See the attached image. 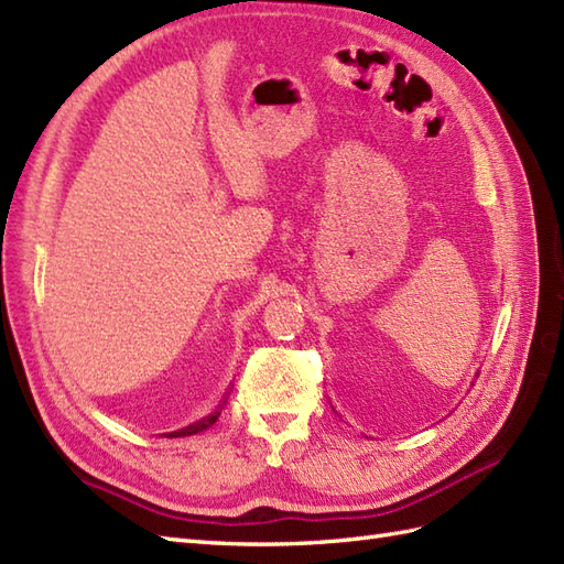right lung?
Masks as SVG:
<instances>
[{
    "instance_id": "obj_1",
    "label": "right lung",
    "mask_w": 564,
    "mask_h": 564,
    "mask_svg": "<svg viewBox=\"0 0 564 564\" xmlns=\"http://www.w3.org/2000/svg\"><path fill=\"white\" fill-rule=\"evenodd\" d=\"M226 401H228V399H226ZM226 401H223V403H226ZM223 403H220V409H223ZM220 409H218L216 413H212V415H206L204 421H199V423L187 425V427H182V430H177V432H170V437H187V435H196V432H202V430H206V427H212V425L218 421Z\"/></svg>"
}]
</instances>
